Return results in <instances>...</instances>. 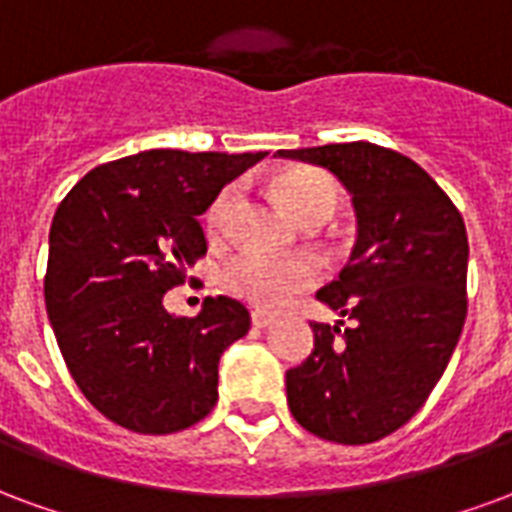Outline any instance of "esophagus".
I'll list each match as a JSON object with an SVG mask.
<instances>
[{
  "label": "esophagus",
  "mask_w": 512,
  "mask_h": 512,
  "mask_svg": "<svg viewBox=\"0 0 512 512\" xmlns=\"http://www.w3.org/2000/svg\"><path fill=\"white\" fill-rule=\"evenodd\" d=\"M251 324L256 327V330H264V327H270V324H272V316H270V313H264V311H253L251 313Z\"/></svg>",
  "instance_id": "esophagus-1"
}]
</instances>
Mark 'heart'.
Here are the masks:
<instances>
[{
  "mask_svg": "<svg viewBox=\"0 0 512 512\" xmlns=\"http://www.w3.org/2000/svg\"><path fill=\"white\" fill-rule=\"evenodd\" d=\"M272 185L278 190V196L286 204V210L300 220L302 226L319 223L333 218L338 210V185L330 174H324L311 166H292L283 169L278 177L272 179ZM237 199V190L223 188L210 204V210L204 215V226L210 237H220L226 223H229L231 207ZM319 278V270L311 259H275L267 253L245 251L226 264V270L220 275L223 289L240 297L259 311H278L294 294L313 286Z\"/></svg>",
  "mask_w": 512,
  "mask_h": 512,
  "instance_id": "b5f03b06",
  "label": "heart"
}]
</instances>
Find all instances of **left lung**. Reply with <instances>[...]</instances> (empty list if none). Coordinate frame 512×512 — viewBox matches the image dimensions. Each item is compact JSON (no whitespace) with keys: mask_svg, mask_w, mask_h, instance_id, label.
I'll return each mask as SVG.
<instances>
[{"mask_svg":"<svg viewBox=\"0 0 512 512\" xmlns=\"http://www.w3.org/2000/svg\"><path fill=\"white\" fill-rule=\"evenodd\" d=\"M333 171L349 190L357 242L316 292L349 322H313V352L286 371L294 420L319 439L368 445L425 404L466 319L469 242L461 212L414 160L368 141L278 149Z\"/></svg>","mask_w":512,"mask_h":512,"instance_id":"1","label":"left lung"}]
</instances>
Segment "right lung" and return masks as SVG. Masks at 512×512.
I'll list each match as a JSON object with an SVG mask.
<instances>
[{"instance_id":"right-lung-1","label":"right lung","mask_w":512,"mask_h":512,"mask_svg":"<svg viewBox=\"0 0 512 512\" xmlns=\"http://www.w3.org/2000/svg\"><path fill=\"white\" fill-rule=\"evenodd\" d=\"M267 152L147 149L92 169L48 234L46 311L89 404L136 434H174L218 401L220 354L251 327L231 297L174 316L163 294L207 251L199 215Z\"/></svg>"}]
</instances>
